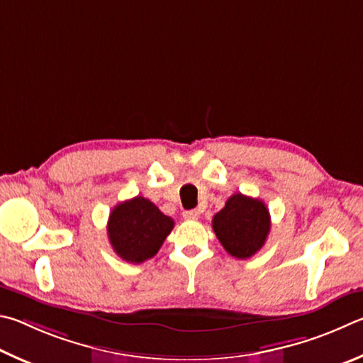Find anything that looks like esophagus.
Returning <instances> with one entry per match:
<instances>
[{
  "mask_svg": "<svg viewBox=\"0 0 363 363\" xmlns=\"http://www.w3.org/2000/svg\"><path fill=\"white\" fill-rule=\"evenodd\" d=\"M183 218H185V220H198L199 212L194 211V208H191V211H185V212H183Z\"/></svg>",
  "mask_w": 363,
  "mask_h": 363,
  "instance_id": "34e87169",
  "label": "esophagus"
}]
</instances>
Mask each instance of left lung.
Here are the masks:
<instances>
[{"instance_id":"8db88e82","label":"left lung","mask_w":363,"mask_h":363,"mask_svg":"<svg viewBox=\"0 0 363 363\" xmlns=\"http://www.w3.org/2000/svg\"><path fill=\"white\" fill-rule=\"evenodd\" d=\"M212 228L231 257L245 259L262 249L271 230V217L263 201L240 193L233 194L215 213Z\"/></svg>"}]
</instances>
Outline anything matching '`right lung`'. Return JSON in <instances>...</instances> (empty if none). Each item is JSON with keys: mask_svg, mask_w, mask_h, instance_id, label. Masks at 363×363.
<instances>
[{"mask_svg": "<svg viewBox=\"0 0 363 363\" xmlns=\"http://www.w3.org/2000/svg\"><path fill=\"white\" fill-rule=\"evenodd\" d=\"M174 220L164 215L142 196L124 201L108 218V239L118 257L127 263H143L152 258L169 236Z\"/></svg>", "mask_w": 363, "mask_h": 363, "instance_id": "obj_1", "label": "right lung"}]
</instances>
